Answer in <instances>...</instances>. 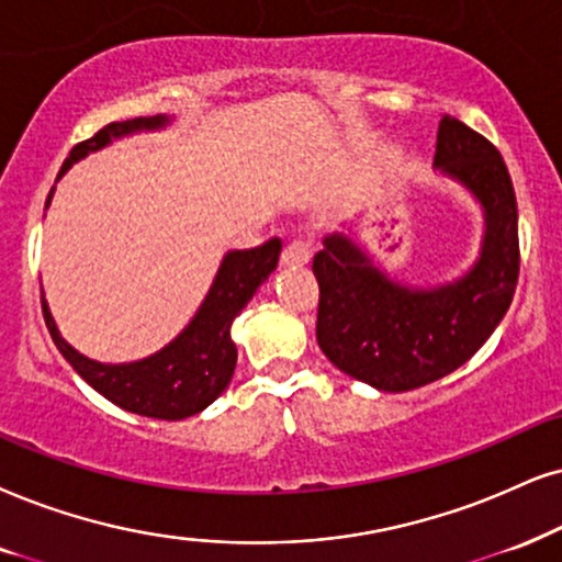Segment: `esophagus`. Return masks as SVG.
I'll use <instances>...</instances> for the list:
<instances>
[{
	"label": "esophagus",
	"mask_w": 562,
	"mask_h": 562,
	"mask_svg": "<svg viewBox=\"0 0 562 562\" xmlns=\"http://www.w3.org/2000/svg\"><path fill=\"white\" fill-rule=\"evenodd\" d=\"M311 261V251L308 246L301 244V240H293V244L285 246V251H282V267H290V269H301Z\"/></svg>",
	"instance_id": "obj_1"
}]
</instances>
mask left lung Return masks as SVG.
<instances>
[{
  "label": "left lung",
  "mask_w": 562,
  "mask_h": 562,
  "mask_svg": "<svg viewBox=\"0 0 562 562\" xmlns=\"http://www.w3.org/2000/svg\"><path fill=\"white\" fill-rule=\"evenodd\" d=\"M432 168L480 204V251L464 272L436 285H412L345 233L326 236L314 257L318 347L339 371L379 392H409L457 371L487 342L514 301L518 210L501 153L443 113Z\"/></svg>",
  "instance_id": "left-lung-1"
}]
</instances>
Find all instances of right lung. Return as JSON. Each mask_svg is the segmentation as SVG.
<instances>
[{"mask_svg":"<svg viewBox=\"0 0 562 562\" xmlns=\"http://www.w3.org/2000/svg\"><path fill=\"white\" fill-rule=\"evenodd\" d=\"M173 122L176 116L162 113V116L130 119V122H113L103 126L95 137L80 142L69 153L56 181L75 162L103 150L116 139L168 130ZM54 189L48 191L46 210L52 204ZM280 251V238H272L265 246L225 254L215 272V280H212L207 295L199 303L191 322L158 352L132 360V363H101V360H92L80 350H75L61 337L44 295L46 326L52 331L54 345L59 347L64 360L75 368L77 375L88 381L98 394H103L116 407L142 417H155V420H183V417L207 409L228 389L238 358L236 342L231 337L233 318L246 308L254 293L274 272Z\"/></svg>","mask_w":562,"mask_h":562,"instance_id":"1","label":"right lung"}]
</instances>
